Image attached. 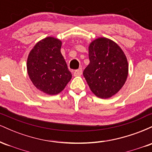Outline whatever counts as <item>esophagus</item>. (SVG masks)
Here are the masks:
<instances>
[{
    "label": "esophagus",
    "instance_id": "obj_1",
    "mask_svg": "<svg viewBox=\"0 0 152 152\" xmlns=\"http://www.w3.org/2000/svg\"><path fill=\"white\" fill-rule=\"evenodd\" d=\"M82 74V69H79L78 70H76L74 72V76H78Z\"/></svg>",
    "mask_w": 152,
    "mask_h": 152
}]
</instances>
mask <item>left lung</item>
<instances>
[{
  "label": "left lung",
  "instance_id": "left-lung-1",
  "mask_svg": "<svg viewBox=\"0 0 152 152\" xmlns=\"http://www.w3.org/2000/svg\"><path fill=\"white\" fill-rule=\"evenodd\" d=\"M90 63L83 75L91 91L101 99L113 96L126 81L129 65L116 43L104 37L94 40L88 46Z\"/></svg>",
  "mask_w": 152,
  "mask_h": 152
}]
</instances>
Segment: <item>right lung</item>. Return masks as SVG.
Wrapping results in <instances>:
<instances>
[{
    "mask_svg": "<svg viewBox=\"0 0 152 152\" xmlns=\"http://www.w3.org/2000/svg\"><path fill=\"white\" fill-rule=\"evenodd\" d=\"M61 41L46 37L36 43L27 59V71L38 90L56 95L65 88L72 74L61 53Z\"/></svg>",
    "mask_w": 152,
    "mask_h": 152,
    "instance_id": "add662e5",
    "label": "right lung"
}]
</instances>
